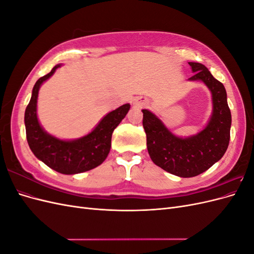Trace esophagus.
<instances>
[{"label":"esophagus","mask_w":254,"mask_h":254,"mask_svg":"<svg viewBox=\"0 0 254 254\" xmlns=\"http://www.w3.org/2000/svg\"><path fill=\"white\" fill-rule=\"evenodd\" d=\"M148 104L147 99L146 98H143V97H140V98H136L135 101L133 102V105L134 106H137V107H144Z\"/></svg>","instance_id":"esophagus-1"}]
</instances>
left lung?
<instances>
[{"label":"left lung","instance_id":"obj_1","mask_svg":"<svg viewBox=\"0 0 254 254\" xmlns=\"http://www.w3.org/2000/svg\"><path fill=\"white\" fill-rule=\"evenodd\" d=\"M189 64L194 73L189 80L204 83L212 96L210 119L201 130L189 136L176 135L155 113L142 110L146 143L152 162L182 178L200 175L218 162L228 148L232 123L224 84L215 79L203 64Z\"/></svg>","mask_w":254,"mask_h":254}]
</instances>
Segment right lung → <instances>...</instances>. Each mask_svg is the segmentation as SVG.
<instances>
[{
	"label": "right lung",
	"mask_w": 254,
	"mask_h": 254,
	"mask_svg": "<svg viewBox=\"0 0 254 254\" xmlns=\"http://www.w3.org/2000/svg\"><path fill=\"white\" fill-rule=\"evenodd\" d=\"M61 65L63 64H56L49 74L35 83L25 110L24 124L27 143L36 158L60 174L75 175L93 170L108 157L113 130L126 117L130 104L107 113L89 133L77 139L64 140L49 133L38 119V94L43 82L51 78Z\"/></svg>",
	"instance_id": "right-lung-1"
}]
</instances>
